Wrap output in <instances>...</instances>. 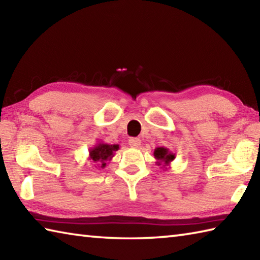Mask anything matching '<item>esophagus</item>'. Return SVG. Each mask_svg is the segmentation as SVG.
Here are the masks:
<instances>
[{
  "mask_svg": "<svg viewBox=\"0 0 260 260\" xmlns=\"http://www.w3.org/2000/svg\"><path fill=\"white\" fill-rule=\"evenodd\" d=\"M129 145L130 147H132V148H138V147L141 145V141L139 138H130Z\"/></svg>",
  "mask_w": 260,
  "mask_h": 260,
  "instance_id": "34e87169",
  "label": "esophagus"
}]
</instances>
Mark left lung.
Returning <instances> with one entry per match:
<instances>
[{
  "instance_id": "left-lung-1",
  "label": "left lung",
  "mask_w": 260,
  "mask_h": 260,
  "mask_svg": "<svg viewBox=\"0 0 260 260\" xmlns=\"http://www.w3.org/2000/svg\"><path fill=\"white\" fill-rule=\"evenodd\" d=\"M154 157L157 160L156 164L160 166V169L166 170L170 168V164L175 158V154L172 153L169 148H166V147H157L154 150Z\"/></svg>"
}]
</instances>
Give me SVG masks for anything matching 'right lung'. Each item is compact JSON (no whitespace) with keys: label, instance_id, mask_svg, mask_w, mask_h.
<instances>
[{"label":"right lung","instance_id":"1","mask_svg":"<svg viewBox=\"0 0 260 260\" xmlns=\"http://www.w3.org/2000/svg\"><path fill=\"white\" fill-rule=\"evenodd\" d=\"M119 145H110L105 143H97L92 148L89 149L88 160L95 163V168L104 169L107 161L113 158L114 153L119 149Z\"/></svg>","mask_w":260,"mask_h":260}]
</instances>
